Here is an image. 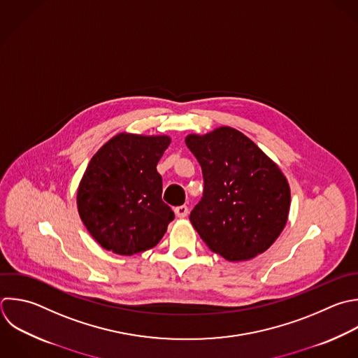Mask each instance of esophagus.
Returning <instances> with one entry per match:
<instances>
[{
	"label": "esophagus",
	"mask_w": 358,
	"mask_h": 358,
	"mask_svg": "<svg viewBox=\"0 0 358 358\" xmlns=\"http://www.w3.org/2000/svg\"><path fill=\"white\" fill-rule=\"evenodd\" d=\"M175 214L178 218H185L187 214H189V208L187 206H179V207H175Z\"/></svg>",
	"instance_id": "obj_1"
}]
</instances>
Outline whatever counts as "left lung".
Instances as JSON below:
<instances>
[{"instance_id":"1","label":"left lung","mask_w":358,"mask_h":358,"mask_svg":"<svg viewBox=\"0 0 358 358\" xmlns=\"http://www.w3.org/2000/svg\"><path fill=\"white\" fill-rule=\"evenodd\" d=\"M185 141L204 178L203 199L189 217L200 238L229 262L266 252L289 213V185L278 165L228 126L189 134Z\"/></svg>"}]
</instances>
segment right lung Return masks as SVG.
<instances>
[{"label":"right lung","mask_w":358,"mask_h":358,"mask_svg":"<svg viewBox=\"0 0 358 358\" xmlns=\"http://www.w3.org/2000/svg\"><path fill=\"white\" fill-rule=\"evenodd\" d=\"M169 136L119 133L91 158L77 189L78 214L106 250L131 256L154 248L175 218L162 201L157 164Z\"/></svg>","instance_id":"add662e5"}]
</instances>
